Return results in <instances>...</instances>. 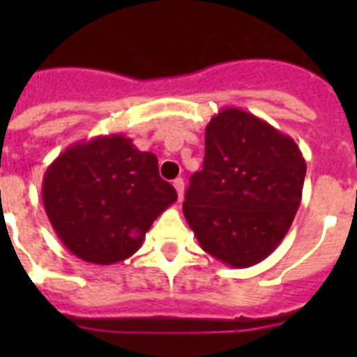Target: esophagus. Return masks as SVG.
<instances>
[{"label": "esophagus", "instance_id": "34e87169", "mask_svg": "<svg viewBox=\"0 0 357 357\" xmlns=\"http://www.w3.org/2000/svg\"><path fill=\"white\" fill-rule=\"evenodd\" d=\"M173 188L176 189L178 200H182V198H184V181H182V178H175V181H173Z\"/></svg>", "mask_w": 357, "mask_h": 357}]
</instances>
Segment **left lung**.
<instances>
[{
    "instance_id": "1",
    "label": "left lung",
    "mask_w": 357,
    "mask_h": 357,
    "mask_svg": "<svg viewBox=\"0 0 357 357\" xmlns=\"http://www.w3.org/2000/svg\"><path fill=\"white\" fill-rule=\"evenodd\" d=\"M304 176L305 160L289 135L227 107L206 127L204 168L191 176L182 211L207 254L254 266L284 239Z\"/></svg>"
}]
</instances>
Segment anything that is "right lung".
<instances>
[{
	"label": "right lung",
	"mask_w": 357,
	"mask_h": 357,
	"mask_svg": "<svg viewBox=\"0 0 357 357\" xmlns=\"http://www.w3.org/2000/svg\"><path fill=\"white\" fill-rule=\"evenodd\" d=\"M176 200L157 157L121 134L71 144L44 173L43 202L69 252L114 264L139 250L155 218Z\"/></svg>",
	"instance_id": "obj_1"
}]
</instances>
